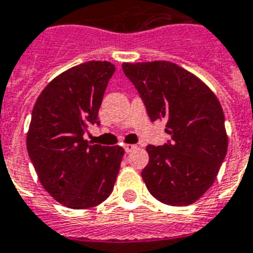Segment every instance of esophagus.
<instances>
[{
  "instance_id": "obj_1",
  "label": "esophagus",
  "mask_w": 253,
  "mask_h": 253,
  "mask_svg": "<svg viewBox=\"0 0 253 253\" xmlns=\"http://www.w3.org/2000/svg\"><path fill=\"white\" fill-rule=\"evenodd\" d=\"M137 149V145H131V143H125L124 145V150L125 152H131V151H134V150Z\"/></svg>"
}]
</instances>
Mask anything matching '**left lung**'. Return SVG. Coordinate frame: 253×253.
Instances as JSON below:
<instances>
[{"label": "left lung", "instance_id": "obj_1", "mask_svg": "<svg viewBox=\"0 0 253 253\" xmlns=\"http://www.w3.org/2000/svg\"><path fill=\"white\" fill-rule=\"evenodd\" d=\"M151 122L166 120L172 141L146 147L141 176L152 197L168 206H189L213 185L227 151L221 103L194 74L167 60L123 63Z\"/></svg>", "mask_w": 253, "mask_h": 253}]
</instances>
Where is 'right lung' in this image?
<instances>
[{
    "label": "right lung",
    "instance_id": "add662e5",
    "mask_svg": "<svg viewBox=\"0 0 253 253\" xmlns=\"http://www.w3.org/2000/svg\"><path fill=\"white\" fill-rule=\"evenodd\" d=\"M110 62L90 60L50 81L37 98L27 133V151L40 182L60 204L91 208L110 197L124 149L90 145L84 133L99 124L98 111L108 80Z\"/></svg>",
    "mask_w": 253,
    "mask_h": 253
}]
</instances>
